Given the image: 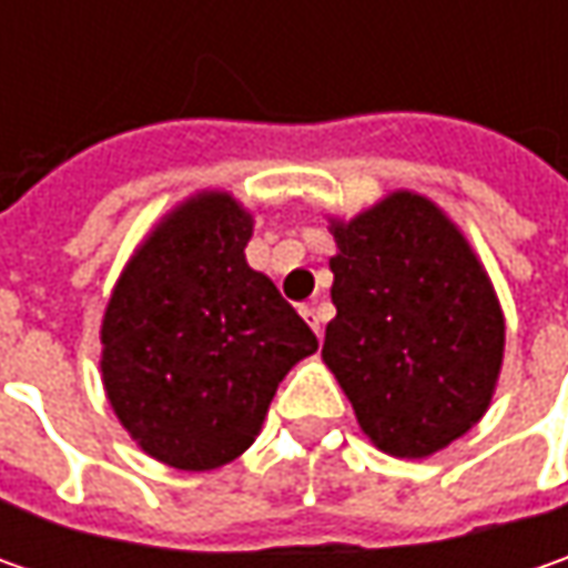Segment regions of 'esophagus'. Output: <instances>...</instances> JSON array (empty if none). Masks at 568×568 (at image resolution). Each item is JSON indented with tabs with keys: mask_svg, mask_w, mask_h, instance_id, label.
<instances>
[{
	"mask_svg": "<svg viewBox=\"0 0 568 568\" xmlns=\"http://www.w3.org/2000/svg\"><path fill=\"white\" fill-rule=\"evenodd\" d=\"M300 313H303V318L310 322V328H313L318 338H322V316H318L316 303H306V306H300Z\"/></svg>",
	"mask_w": 568,
	"mask_h": 568,
	"instance_id": "obj_1",
	"label": "esophagus"
}]
</instances>
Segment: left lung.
Segmentation results:
<instances>
[{
    "label": "left lung",
    "instance_id": "8db88e82",
    "mask_svg": "<svg viewBox=\"0 0 568 568\" xmlns=\"http://www.w3.org/2000/svg\"><path fill=\"white\" fill-rule=\"evenodd\" d=\"M332 303L322 361L373 446L426 458L493 402L506 322L470 243L429 199L392 192L332 221Z\"/></svg>",
    "mask_w": 568,
    "mask_h": 568
}]
</instances>
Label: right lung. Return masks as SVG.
I'll return each instance as SVG.
<instances>
[{
	"label": "right lung",
	"mask_w": 568,
	"mask_h": 568,
	"mask_svg": "<svg viewBox=\"0 0 568 568\" xmlns=\"http://www.w3.org/2000/svg\"><path fill=\"white\" fill-rule=\"evenodd\" d=\"M252 214L227 192L173 207L122 268L100 325L110 407L151 458L214 470L255 443L313 328L252 272Z\"/></svg>",
	"instance_id": "add662e5"
}]
</instances>
